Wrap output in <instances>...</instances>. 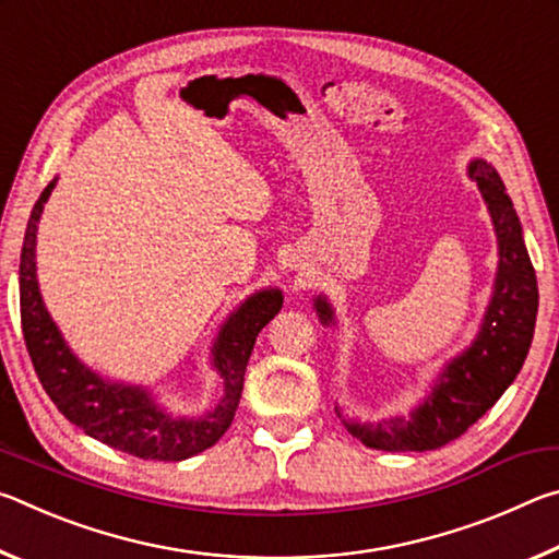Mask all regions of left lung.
<instances>
[{"label":"left lung","mask_w":559,"mask_h":559,"mask_svg":"<svg viewBox=\"0 0 559 559\" xmlns=\"http://www.w3.org/2000/svg\"><path fill=\"white\" fill-rule=\"evenodd\" d=\"M468 177L480 189L498 239V273L484 323L471 347L443 365L431 392L409 416L377 424L343 419L345 429L370 449L433 451L459 439L513 384L533 343L537 278L523 241V226L503 179L486 159H473ZM313 306L320 323L335 325V310L325 296H318Z\"/></svg>","instance_id":"1"}]
</instances>
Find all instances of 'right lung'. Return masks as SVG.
<instances>
[{
    "mask_svg": "<svg viewBox=\"0 0 559 559\" xmlns=\"http://www.w3.org/2000/svg\"><path fill=\"white\" fill-rule=\"evenodd\" d=\"M56 179L36 200L26 224L19 263V308L24 343L39 382L59 412L88 437L130 456L150 461H185L214 447L231 427L241 400L243 372L253 343L283 306V293L266 288L246 298L226 318L212 345V365L222 380L219 404L200 416H173L145 386L110 382L81 362L46 310L36 281V229Z\"/></svg>",
    "mask_w": 559,
    "mask_h": 559,
    "instance_id": "add662e5",
    "label": "right lung"
}]
</instances>
